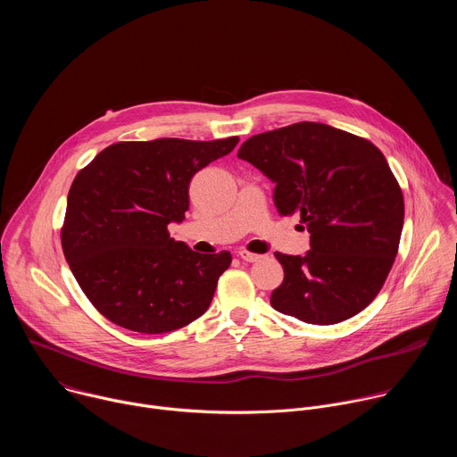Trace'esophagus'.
Instances as JSON below:
<instances>
[{
    "label": "esophagus",
    "instance_id": "esophagus-1",
    "mask_svg": "<svg viewBox=\"0 0 457 457\" xmlns=\"http://www.w3.org/2000/svg\"><path fill=\"white\" fill-rule=\"evenodd\" d=\"M238 256L244 260V262H258L260 258H262V254H256V253H249L245 249L238 251Z\"/></svg>",
    "mask_w": 457,
    "mask_h": 457
}]
</instances>
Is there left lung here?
<instances>
[{"label": "left lung", "mask_w": 457, "mask_h": 457, "mask_svg": "<svg viewBox=\"0 0 457 457\" xmlns=\"http://www.w3.org/2000/svg\"><path fill=\"white\" fill-rule=\"evenodd\" d=\"M238 159L275 184L280 215H300L311 249L275 253L284 282L271 305L305 323H340L363 311L395 264L403 193L367 139L321 122H296L249 137ZM303 229V226H302Z\"/></svg>", "instance_id": "left-lung-1"}]
</instances>
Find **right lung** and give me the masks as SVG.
<instances>
[{"label":"right lung","instance_id":"obj_1","mask_svg":"<svg viewBox=\"0 0 457 457\" xmlns=\"http://www.w3.org/2000/svg\"><path fill=\"white\" fill-rule=\"evenodd\" d=\"M238 137L115 143L83 168L61 229L64 258L94 307L124 329L161 335L203 316L229 251L203 254L168 224L189 208L191 177L228 155Z\"/></svg>","mask_w":457,"mask_h":457}]
</instances>
